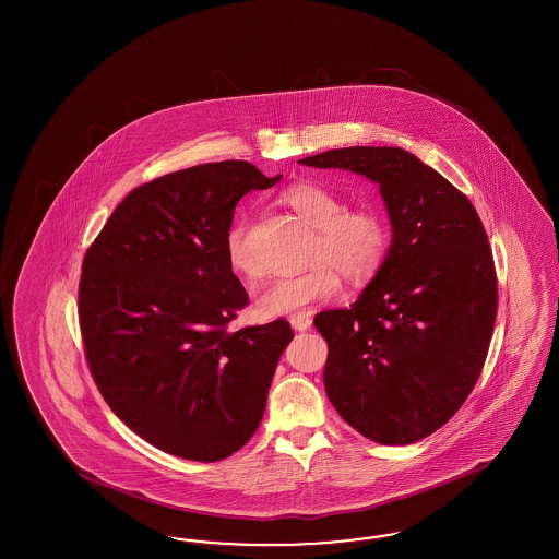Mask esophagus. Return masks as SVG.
Returning a JSON list of instances; mask_svg holds the SVG:
<instances>
[{
	"mask_svg": "<svg viewBox=\"0 0 559 559\" xmlns=\"http://www.w3.org/2000/svg\"><path fill=\"white\" fill-rule=\"evenodd\" d=\"M290 325H293V330H297V332H305V330H309L311 328V318H309V313H297V316H290Z\"/></svg>",
	"mask_w": 559,
	"mask_h": 559,
	"instance_id": "obj_1",
	"label": "esophagus"
}]
</instances>
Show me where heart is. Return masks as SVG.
Listing matches in <instances>:
<instances>
[{
  "instance_id": "heart-1",
  "label": "heart",
  "mask_w": 559,
  "mask_h": 559,
  "mask_svg": "<svg viewBox=\"0 0 559 559\" xmlns=\"http://www.w3.org/2000/svg\"><path fill=\"white\" fill-rule=\"evenodd\" d=\"M283 201L301 219L316 227L309 271L274 281L258 299L264 318L304 313L307 307L336 297L342 288L340 272L353 281H369L390 252V227L372 206L346 209L342 197L330 188L299 182L283 192ZM225 258L229 269L246 281L262 274L260 258L250 239V221L239 219L225 234Z\"/></svg>"
}]
</instances>
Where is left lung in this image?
Here are the masks:
<instances>
[{
  "mask_svg": "<svg viewBox=\"0 0 559 559\" xmlns=\"http://www.w3.org/2000/svg\"><path fill=\"white\" fill-rule=\"evenodd\" d=\"M379 182L393 239L356 304L316 316L328 342L325 393L381 444H409L449 423L484 369L498 278L472 201L400 147H346L301 159Z\"/></svg>",
  "mask_w": 559,
  "mask_h": 559,
  "instance_id": "1",
  "label": "left lung"
}]
</instances>
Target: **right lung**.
<instances>
[{
    "label": "right lung",
    "mask_w": 559,
    "mask_h": 559,
    "mask_svg": "<svg viewBox=\"0 0 559 559\" xmlns=\"http://www.w3.org/2000/svg\"><path fill=\"white\" fill-rule=\"evenodd\" d=\"M278 180L236 159L171 171L133 188L85 252L90 372L120 420L169 455L229 457L262 420L293 332L283 318L229 328L250 297L225 234L237 201Z\"/></svg>",
    "instance_id": "obj_1"
}]
</instances>
